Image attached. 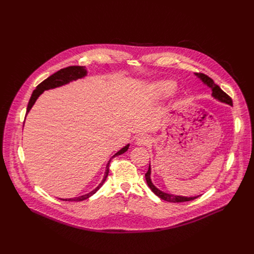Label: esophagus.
I'll return each mask as SVG.
<instances>
[{
    "label": "esophagus",
    "mask_w": 254,
    "mask_h": 254,
    "mask_svg": "<svg viewBox=\"0 0 254 254\" xmlns=\"http://www.w3.org/2000/svg\"><path fill=\"white\" fill-rule=\"evenodd\" d=\"M151 139L147 135H140L137 138H135V144L138 146H145L150 143Z\"/></svg>",
    "instance_id": "34e87169"
}]
</instances>
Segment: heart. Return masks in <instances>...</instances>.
Returning a JSON list of instances; mask_svg holds the SVG:
<instances>
[{
  "instance_id": "heart-1",
  "label": "heart",
  "mask_w": 254,
  "mask_h": 254,
  "mask_svg": "<svg viewBox=\"0 0 254 254\" xmlns=\"http://www.w3.org/2000/svg\"><path fill=\"white\" fill-rule=\"evenodd\" d=\"M176 90V84L172 81H163L157 84L155 92L158 96L168 97L172 95Z\"/></svg>"
}]
</instances>
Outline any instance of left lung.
<instances>
[{
  "instance_id": "obj_1",
  "label": "left lung",
  "mask_w": 254,
  "mask_h": 254,
  "mask_svg": "<svg viewBox=\"0 0 254 254\" xmlns=\"http://www.w3.org/2000/svg\"><path fill=\"white\" fill-rule=\"evenodd\" d=\"M203 83L205 85H207L211 91H212V97L216 100H218L219 102H222V103H225V104H228L230 106H233V101L231 99V97L226 94L217 84H215V82L213 81L212 78H210L209 76H207L206 74H203V73H194ZM145 179H146V183H147V186L149 187V189L152 190L153 192L158 196L160 197L161 199L165 200V201H168V202H185V201H190V200H193L195 198H197L199 195L197 196H183V195H175V194H171V193H167V192H164L162 191L161 190H159L157 187H155V185H153L152 181H151V167L149 165V168H148V171L147 173L145 174Z\"/></svg>"
}]
</instances>
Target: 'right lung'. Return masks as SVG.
Listing matches in <instances>:
<instances>
[{"label": "right lung", "mask_w": 254, "mask_h": 254, "mask_svg": "<svg viewBox=\"0 0 254 254\" xmlns=\"http://www.w3.org/2000/svg\"><path fill=\"white\" fill-rule=\"evenodd\" d=\"M87 75V70L85 68V66H79V65H72V66H67V67H64V68H62L60 69L59 71L55 72L54 74H52L51 76H49L48 78H46L44 81H42L40 84H38L36 86V89L32 92V95L30 97V100L28 102V105H27V109H26V115L29 113V111L31 110V108L33 107V105L35 104L36 100L38 99V97L45 91V90H49V89H54V88H57V87H60V86H63V85H65V84H68L69 82L73 81V80H77L79 78H83ZM129 147V144H127L125 147H123L121 150H119L118 152L116 153L115 155L112 156V158L109 160V162L107 163V166H106V171H105V175H104V178L102 180L101 183L99 184V186L94 189L92 191H90L89 193H86V194H83V195H80L78 197H73V198H60L61 200H64V201H82L84 199H87L89 198L91 195H93L102 186L103 184L105 183L107 177H108V174H109V165H110V162L111 160L116 157V156H119V155H122L125 152L127 151Z\"/></svg>", "instance_id": "obj_1"}]
</instances>
